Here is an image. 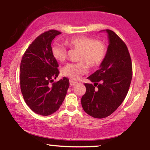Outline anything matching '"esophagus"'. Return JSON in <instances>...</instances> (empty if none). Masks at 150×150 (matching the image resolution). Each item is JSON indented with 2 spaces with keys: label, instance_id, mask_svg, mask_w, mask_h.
Wrapping results in <instances>:
<instances>
[{
  "label": "esophagus",
  "instance_id": "obj_1",
  "mask_svg": "<svg viewBox=\"0 0 150 150\" xmlns=\"http://www.w3.org/2000/svg\"><path fill=\"white\" fill-rule=\"evenodd\" d=\"M77 83V82H76V81L73 80H70V86H73V85H76Z\"/></svg>",
  "mask_w": 150,
  "mask_h": 150
}]
</instances>
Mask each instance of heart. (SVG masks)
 Wrapping results in <instances>:
<instances>
[{
    "instance_id": "b5f03b06",
    "label": "heart",
    "mask_w": 150,
    "mask_h": 150,
    "mask_svg": "<svg viewBox=\"0 0 150 150\" xmlns=\"http://www.w3.org/2000/svg\"><path fill=\"white\" fill-rule=\"evenodd\" d=\"M65 44L73 49H77V63H70L61 69L63 76L72 80H77L90 68H97L105 59L107 52L106 44L100 40H94L87 36H77L66 40ZM51 53L56 61L63 62L67 57V49L59 44H53Z\"/></svg>"
}]
</instances>
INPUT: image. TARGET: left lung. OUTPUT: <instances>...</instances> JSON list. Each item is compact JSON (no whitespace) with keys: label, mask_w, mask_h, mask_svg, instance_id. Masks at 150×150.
<instances>
[{"label":"left lung","mask_w":150,"mask_h":150,"mask_svg":"<svg viewBox=\"0 0 150 150\" xmlns=\"http://www.w3.org/2000/svg\"><path fill=\"white\" fill-rule=\"evenodd\" d=\"M109 45L100 68L87 77L82 108L89 116L106 118L122 104L128 94L132 76V61L125 42L112 30H106Z\"/></svg>","instance_id":"1"}]
</instances>
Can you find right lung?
Instances as JSON below:
<instances>
[{
    "label": "right lung",
    "instance_id": "right-lung-1",
    "mask_svg": "<svg viewBox=\"0 0 150 150\" xmlns=\"http://www.w3.org/2000/svg\"><path fill=\"white\" fill-rule=\"evenodd\" d=\"M61 32L51 30L37 37L27 48L20 63V89L27 106L42 116L60 108L70 83L67 77L53 82L59 74L51 53V42Z\"/></svg>",
    "mask_w": 150,
    "mask_h": 150
}]
</instances>
